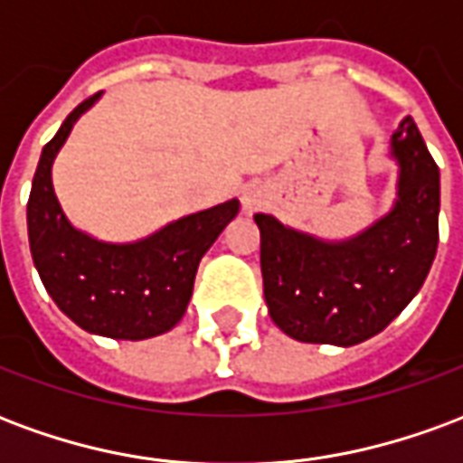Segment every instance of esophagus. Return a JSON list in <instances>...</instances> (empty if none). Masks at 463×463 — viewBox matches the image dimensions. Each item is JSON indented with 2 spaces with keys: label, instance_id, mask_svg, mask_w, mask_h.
Masks as SVG:
<instances>
[{
  "label": "esophagus",
  "instance_id": "34e87169",
  "mask_svg": "<svg viewBox=\"0 0 463 463\" xmlns=\"http://www.w3.org/2000/svg\"><path fill=\"white\" fill-rule=\"evenodd\" d=\"M265 198H268L265 188H260V185H248L245 193H242V205H245L248 211H258V208L265 205Z\"/></svg>",
  "mask_w": 463,
  "mask_h": 463
}]
</instances>
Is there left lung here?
<instances>
[{
    "label": "left lung",
    "instance_id": "1",
    "mask_svg": "<svg viewBox=\"0 0 463 463\" xmlns=\"http://www.w3.org/2000/svg\"><path fill=\"white\" fill-rule=\"evenodd\" d=\"M399 198L389 215L347 242H322L258 213L260 270L272 322L315 345L369 340L424 285L439 245V165L417 123L392 136Z\"/></svg>",
    "mask_w": 463,
    "mask_h": 463
}]
</instances>
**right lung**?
<instances>
[{
	"label": "right lung",
	"mask_w": 463,
	"mask_h": 463,
	"mask_svg": "<svg viewBox=\"0 0 463 463\" xmlns=\"http://www.w3.org/2000/svg\"><path fill=\"white\" fill-rule=\"evenodd\" d=\"M96 99L99 94L76 106L42 151L26 203L29 248L46 292L81 330L111 340H146L178 325L198 262L241 203L185 215L131 245L99 242L71 228L52 188V163L76 118Z\"/></svg>",
	"instance_id": "right-lung-1"
}]
</instances>
